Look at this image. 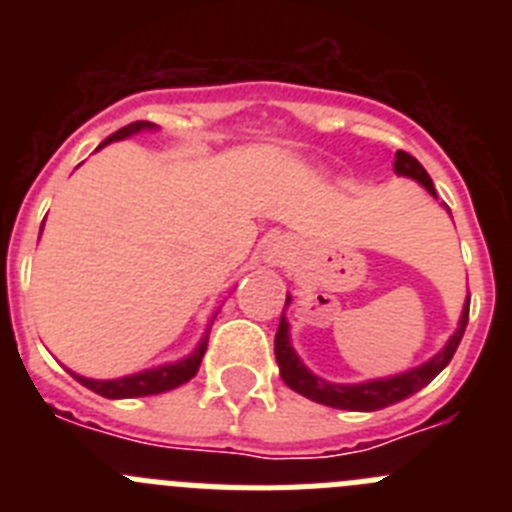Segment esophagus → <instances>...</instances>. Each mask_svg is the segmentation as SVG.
<instances>
[{
  "mask_svg": "<svg viewBox=\"0 0 512 512\" xmlns=\"http://www.w3.org/2000/svg\"><path fill=\"white\" fill-rule=\"evenodd\" d=\"M269 259H274V256H269Z\"/></svg>",
  "mask_w": 512,
  "mask_h": 512,
  "instance_id": "1",
  "label": "esophagus"
}]
</instances>
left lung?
<instances>
[{"label": "left lung", "instance_id": "8db88e82", "mask_svg": "<svg viewBox=\"0 0 512 512\" xmlns=\"http://www.w3.org/2000/svg\"><path fill=\"white\" fill-rule=\"evenodd\" d=\"M395 171L400 176H410V179H418L428 192L436 197V187H433L431 176L428 171L423 169L418 158L410 156L405 151L395 153ZM449 210V207H446ZM289 305V297L284 302V307ZM469 323V300L464 312H461V323L459 330H456L451 341L446 343L441 354L433 356L428 364L418 366L413 372H405L400 377H390V379H374V382H364V384H330L325 379L315 377L305 369L297 354L289 346V323L279 320L277 328V338H274V354H277V364H279V374H282L284 384H287L289 390H295L297 395L307 397L312 402H320V405H328V408H338V410H356V413H369V410H382L390 408L395 402L405 400V397L415 395L420 392L428 382L438 377V374L449 366V361L454 359L456 348H459L461 338H464V330H467Z\"/></svg>", "mask_w": 512, "mask_h": 512}]
</instances>
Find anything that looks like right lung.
Masks as SVG:
<instances>
[{
  "instance_id": "add662e5",
  "label": "right lung",
  "mask_w": 512,
  "mask_h": 512,
  "mask_svg": "<svg viewBox=\"0 0 512 512\" xmlns=\"http://www.w3.org/2000/svg\"><path fill=\"white\" fill-rule=\"evenodd\" d=\"M153 128L151 122L146 120H138V122H130L125 128H120L117 133H112L110 138L104 140L102 146L112 143V140H122L128 138V135L138 133V130H148ZM99 146V148H102ZM207 351V333L202 338V343L197 346L189 359L179 361V364H169V366H161V369H151V372H143V374H133V377H122V379H110V382H97V379H87V377H76V382H81L84 387H89L92 392L97 395L107 397V400H122V397H148V395H161V392H171L176 387H182L187 384L189 379L197 374L200 369V361Z\"/></svg>"
}]
</instances>
